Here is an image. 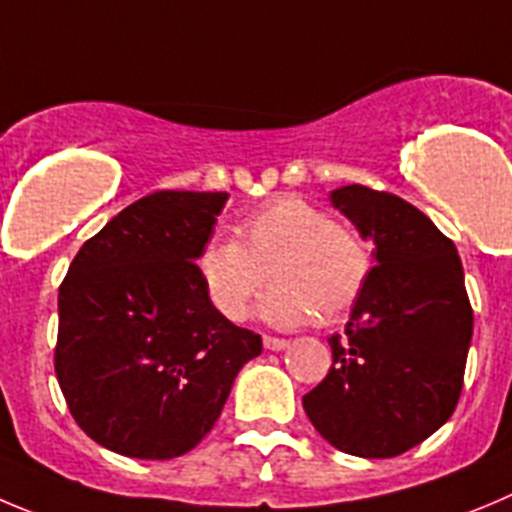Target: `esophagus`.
Wrapping results in <instances>:
<instances>
[{
    "label": "esophagus",
    "mask_w": 512,
    "mask_h": 512,
    "mask_svg": "<svg viewBox=\"0 0 512 512\" xmlns=\"http://www.w3.org/2000/svg\"><path fill=\"white\" fill-rule=\"evenodd\" d=\"M262 346H265L267 351H283V348L288 346V341H285V338H275V336H262Z\"/></svg>",
    "instance_id": "34e87169"
}]
</instances>
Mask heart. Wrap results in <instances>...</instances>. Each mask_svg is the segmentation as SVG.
Returning a JSON list of instances; mask_svg holds the SVG:
<instances>
[{
  "instance_id": "1",
  "label": "heart",
  "mask_w": 512,
  "mask_h": 512,
  "mask_svg": "<svg viewBox=\"0 0 512 512\" xmlns=\"http://www.w3.org/2000/svg\"><path fill=\"white\" fill-rule=\"evenodd\" d=\"M237 237L217 234L199 255V278L214 308L242 321L267 283L260 313L283 328L323 326L341 321L356 305L371 272L364 240L348 224L336 222L308 199L275 197L252 209Z\"/></svg>"
}]
</instances>
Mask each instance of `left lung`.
I'll return each mask as SVG.
<instances>
[{
	"label": "left lung",
	"mask_w": 512,
	"mask_h": 512,
	"mask_svg": "<svg viewBox=\"0 0 512 512\" xmlns=\"http://www.w3.org/2000/svg\"><path fill=\"white\" fill-rule=\"evenodd\" d=\"M331 204L374 242V267L303 409L336 450L386 460L455 412L472 341L465 272L455 242L404 199L351 184Z\"/></svg>",
	"instance_id": "8db88e82"
}]
</instances>
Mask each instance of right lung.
<instances>
[{
  "label": "right lung",
  "mask_w": 512,
  "mask_h": 512,
  "mask_svg": "<svg viewBox=\"0 0 512 512\" xmlns=\"http://www.w3.org/2000/svg\"><path fill=\"white\" fill-rule=\"evenodd\" d=\"M224 191H154L90 237L57 295L55 374L105 450L171 460L222 414L262 338L219 313L199 278Z\"/></svg>",
  "instance_id": "obj_1"
}]
</instances>
